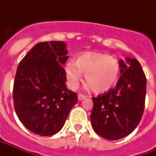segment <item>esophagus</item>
<instances>
[{
  "mask_svg": "<svg viewBox=\"0 0 156 156\" xmlns=\"http://www.w3.org/2000/svg\"><path fill=\"white\" fill-rule=\"evenodd\" d=\"M86 95H81V94H79V95H78V100H79V101H83L84 99H86Z\"/></svg>",
  "mask_w": 156,
  "mask_h": 156,
  "instance_id": "obj_1",
  "label": "esophagus"
}]
</instances>
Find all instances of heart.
<instances>
[{"label": "heart", "instance_id": "heart-1", "mask_svg": "<svg viewBox=\"0 0 156 156\" xmlns=\"http://www.w3.org/2000/svg\"><path fill=\"white\" fill-rule=\"evenodd\" d=\"M121 65L117 58L102 53L87 51L78 55L74 62L65 66L67 84L70 89H76L85 75L88 88L95 93H103L112 89L119 80Z\"/></svg>", "mask_w": 156, "mask_h": 156}]
</instances>
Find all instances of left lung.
<instances>
[{"label": "left lung", "instance_id": "obj_1", "mask_svg": "<svg viewBox=\"0 0 156 156\" xmlns=\"http://www.w3.org/2000/svg\"><path fill=\"white\" fill-rule=\"evenodd\" d=\"M121 76L114 89L93 97V129L109 140L126 137L136 129L145 108L146 78L136 59L120 60Z\"/></svg>", "mask_w": 156, "mask_h": 156}]
</instances>
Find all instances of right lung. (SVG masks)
<instances>
[{"label":"right lung","mask_w":156,"mask_h":156,"mask_svg":"<svg viewBox=\"0 0 156 156\" xmlns=\"http://www.w3.org/2000/svg\"><path fill=\"white\" fill-rule=\"evenodd\" d=\"M67 54L65 42H41L18 66L13 87L15 110L34 134L48 136L59 132L77 103L76 93L66 86L62 66Z\"/></svg>","instance_id":"right-lung-1"}]
</instances>
